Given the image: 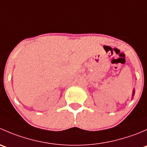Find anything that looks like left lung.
<instances>
[{
    "label": "left lung",
    "instance_id": "1",
    "mask_svg": "<svg viewBox=\"0 0 147 147\" xmlns=\"http://www.w3.org/2000/svg\"><path fill=\"white\" fill-rule=\"evenodd\" d=\"M134 90H133V93H132V96H134Z\"/></svg>",
    "mask_w": 147,
    "mask_h": 147
}]
</instances>
